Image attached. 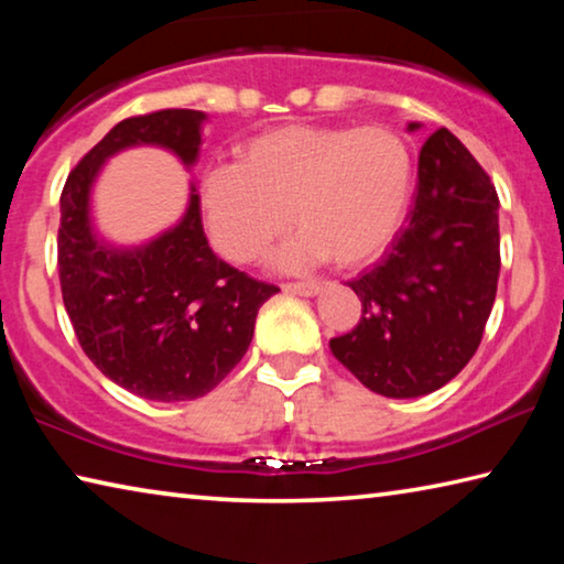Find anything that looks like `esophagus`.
Returning a JSON list of instances; mask_svg holds the SVG:
<instances>
[{
  "label": "esophagus",
  "mask_w": 564,
  "mask_h": 564,
  "mask_svg": "<svg viewBox=\"0 0 564 564\" xmlns=\"http://www.w3.org/2000/svg\"><path fill=\"white\" fill-rule=\"evenodd\" d=\"M285 293H295V295H316L321 291L318 281H299V283H283Z\"/></svg>",
  "instance_id": "esophagus-1"
}]
</instances>
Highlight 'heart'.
Instances as JSON below:
<instances>
[{
    "mask_svg": "<svg viewBox=\"0 0 564 564\" xmlns=\"http://www.w3.org/2000/svg\"><path fill=\"white\" fill-rule=\"evenodd\" d=\"M410 191L413 156L395 129L289 123L238 147L236 166L208 171L202 198L226 259L259 261L289 213L299 236L283 246L281 265L330 259L352 269L393 241Z\"/></svg>",
    "mask_w": 564,
    "mask_h": 564,
    "instance_id": "heart-1",
    "label": "heart"
}]
</instances>
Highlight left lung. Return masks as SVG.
<instances>
[{
	"label": "left lung",
	"instance_id": "obj_1",
	"mask_svg": "<svg viewBox=\"0 0 564 564\" xmlns=\"http://www.w3.org/2000/svg\"><path fill=\"white\" fill-rule=\"evenodd\" d=\"M417 129V123H410ZM498 191L475 156L437 129L417 161L408 226L348 285L362 316L330 352L386 398L433 393L475 356L500 275Z\"/></svg>",
	"mask_w": 564,
	"mask_h": 564
}]
</instances>
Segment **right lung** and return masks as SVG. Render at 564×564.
Here are the masks:
<instances>
[{
    "instance_id": "obj_1",
    "label": "right lung",
    "mask_w": 564,
    "mask_h": 564,
    "mask_svg": "<svg viewBox=\"0 0 564 564\" xmlns=\"http://www.w3.org/2000/svg\"><path fill=\"white\" fill-rule=\"evenodd\" d=\"M204 119L194 109L123 119L82 156L62 188L56 261L76 340L109 380L159 403L202 398L221 383L246 356L256 313L279 285L218 259L198 194H191L184 221L156 241L111 251L89 228V188L104 159L133 144L166 147L194 164Z\"/></svg>"
}]
</instances>
